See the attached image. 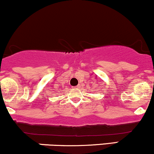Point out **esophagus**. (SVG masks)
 <instances>
[{"label": "esophagus", "mask_w": 154, "mask_h": 154, "mask_svg": "<svg viewBox=\"0 0 154 154\" xmlns=\"http://www.w3.org/2000/svg\"><path fill=\"white\" fill-rule=\"evenodd\" d=\"M79 87H80V86H76V87H73V90H77L79 88Z\"/></svg>", "instance_id": "obj_1"}]
</instances>
